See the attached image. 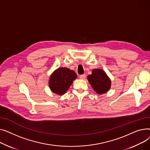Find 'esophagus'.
<instances>
[{
  "mask_svg": "<svg viewBox=\"0 0 150 150\" xmlns=\"http://www.w3.org/2000/svg\"><path fill=\"white\" fill-rule=\"evenodd\" d=\"M80 77L81 79H85L86 78V74H82V75L80 76V77Z\"/></svg>",
  "mask_w": 150,
  "mask_h": 150,
  "instance_id": "esophagus-1",
  "label": "esophagus"
}]
</instances>
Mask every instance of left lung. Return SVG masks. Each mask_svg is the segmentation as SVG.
I'll list each match as a JSON object with an SVG mask.
<instances>
[{
	"label": "left lung",
	"mask_w": 150,
	"mask_h": 150,
	"mask_svg": "<svg viewBox=\"0 0 150 150\" xmlns=\"http://www.w3.org/2000/svg\"><path fill=\"white\" fill-rule=\"evenodd\" d=\"M88 80L94 90L98 94H103L110 88V80L102 69H93L92 74L88 76Z\"/></svg>",
	"instance_id": "1"
}]
</instances>
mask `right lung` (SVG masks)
Listing matches in <instances>:
<instances>
[{
	"mask_svg": "<svg viewBox=\"0 0 150 150\" xmlns=\"http://www.w3.org/2000/svg\"><path fill=\"white\" fill-rule=\"evenodd\" d=\"M76 77L77 74L73 70L67 68H58L50 78V89L57 94H64Z\"/></svg>",
	"mask_w": 150,
	"mask_h": 150,
	"instance_id": "right-lung-1",
	"label": "right lung"
}]
</instances>
